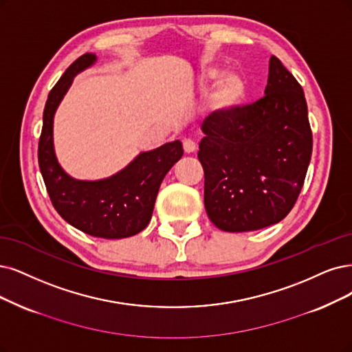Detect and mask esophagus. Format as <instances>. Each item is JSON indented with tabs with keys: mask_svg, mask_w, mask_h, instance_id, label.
Returning <instances> with one entry per match:
<instances>
[{
	"mask_svg": "<svg viewBox=\"0 0 352 352\" xmlns=\"http://www.w3.org/2000/svg\"><path fill=\"white\" fill-rule=\"evenodd\" d=\"M183 148H184V152H186V153H192L194 151H196V143H194V142L190 140V139H186V140L183 142Z\"/></svg>",
	"mask_w": 352,
	"mask_h": 352,
	"instance_id": "obj_1",
	"label": "esophagus"
}]
</instances>
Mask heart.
I'll list each match as a JSON object with an SVG mask.
<instances>
[{"instance_id":"b5f03b06","label":"heart","mask_w":352,"mask_h":352,"mask_svg":"<svg viewBox=\"0 0 352 352\" xmlns=\"http://www.w3.org/2000/svg\"><path fill=\"white\" fill-rule=\"evenodd\" d=\"M209 96V107L213 114L228 117L238 109L246 93L245 78L238 72H225L220 75V69L214 67L203 68L197 78V85L201 91L209 88L214 81Z\"/></svg>"}]
</instances>
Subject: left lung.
Segmentation results:
<instances>
[{
    "mask_svg": "<svg viewBox=\"0 0 352 352\" xmlns=\"http://www.w3.org/2000/svg\"><path fill=\"white\" fill-rule=\"evenodd\" d=\"M264 97L201 124L204 207L214 226L250 232L278 223L300 194L311 156L305 93L276 56Z\"/></svg>",
    "mask_w": 352,
    "mask_h": 352,
    "instance_id": "1",
    "label": "left lung"
}]
</instances>
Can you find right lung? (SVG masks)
I'll use <instances>...</instances> for the list:
<instances>
[{
  "mask_svg": "<svg viewBox=\"0 0 352 352\" xmlns=\"http://www.w3.org/2000/svg\"><path fill=\"white\" fill-rule=\"evenodd\" d=\"M96 60L94 54L78 58L49 93L38 140V166L50 201L63 220L91 236L122 239L148 226L162 179L184 151L179 140L168 142L140 152L122 171L97 181L76 179L63 171L54 146V117L75 75Z\"/></svg>",
  "mask_w": 352,
  "mask_h": 352,
  "instance_id": "right-lung-1",
  "label": "right lung"
}]
</instances>
